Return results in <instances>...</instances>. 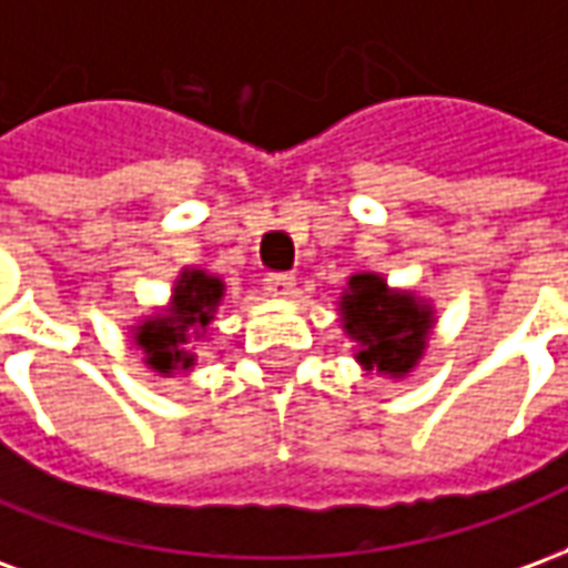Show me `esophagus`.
<instances>
[{
  "mask_svg": "<svg viewBox=\"0 0 568 568\" xmlns=\"http://www.w3.org/2000/svg\"><path fill=\"white\" fill-rule=\"evenodd\" d=\"M264 292L271 297H288L295 292V276L292 273H271L264 280Z\"/></svg>",
  "mask_w": 568,
  "mask_h": 568,
  "instance_id": "esophagus-1",
  "label": "esophagus"
}]
</instances>
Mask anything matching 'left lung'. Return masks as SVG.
I'll use <instances>...</instances> for the list:
<instances>
[{
	"mask_svg": "<svg viewBox=\"0 0 568 568\" xmlns=\"http://www.w3.org/2000/svg\"><path fill=\"white\" fill-rule=\"evenodd\" d=\"M344 328L362 349L356 358L377 374L405 377L423 356L432 328V310L407 292H389L381 273H356L346 283Z\"/></svg>",
	"mask_w": 568,
	"mask_h": 568,
	"instance_id": "left-lung-1",
	"label": "left lung"
}]
</instances>
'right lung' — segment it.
<instances>
[{"mask_svg": "<svg viewBox=\"0 0 568 568\" xmlns=\"http://www.w3.org/2000/svg\"><path fill=\"white\" fill-rule=\"evenodd\" d=\"M222 295V280H215L210 273L185 271L179 276L173 313L142 322L136 328V344L142 346L151 368L158 374H173V371H187L194 365V353L187 349V341L200 334V328L206 332Z\"/></svg>", "mask_w": 568, "mask_h": 568, "instance_id": "1", "label": "right lung"}]
</instances>
